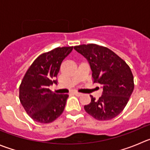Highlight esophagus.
<instances>
[{"label": "esophagus", "instance_id": "esophagus-1", "mask_svg": "<svg viewBox=\"0 0 150 150\" xmlns=\"http://www.w3.org/2000/svg\"><path fill=\"white\" fill-rule=\"evenodd\" d=\"M74 95L77 96H80L82 95V93H79V92H74Z\"/></svg>", "mask_w": 150, "mask_h": 150}]
</instances>
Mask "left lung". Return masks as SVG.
Segmentation results:
<instances>
[{"mask_svg":"<svg viewBox=\"0 0 150 150\" xmlns=\"http://www.w3.org/2000/svg\"><path fill=\"white\" fill-rule=\"evenodd\" d=\"M74 48L88 59L93 82L103 88L99 99L91 96V102L84 106L85 110L99 121L113 119L125 109L133 91L134 79L130 68L107 47L91 43L76 45Z\"/></svg>","mask_w":150,"mask_h":150,"instance_id":"1","label":"left lung"}]
</instances>
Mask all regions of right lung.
Wrapping results in <instances>:
<instances>
[{"instance_id": "right-lung-1", "label": "right lung", "mask_w": 150, "mask_h": 150, "mask_svg": "<svg viewBox=\"0 0 150 150\" xmlns=\"http://www.w3.org/2000/svg\"><path fill=\"white\" fill-rule=\"evenodd\" d=\"M74 46L58 47L40 55L24 75L19 99L25 112L35 122L48 124L62 113L68 94H57L48 88L56 79L63 59Z\"/></svg>"}]
</instances>
